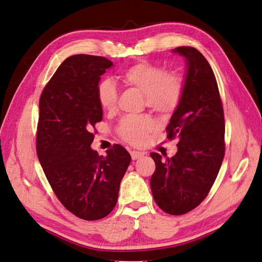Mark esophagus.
<instances>
[{"mask_svg":"<svg viewBox=\"0 0 262 262\" xmlns=\"http://www.w3.org/2000/svg\"><path fill=\"white\" fill-rule=\"evenodd\" d=\"M130 156H132V159H133V160H137V159H139V158L145 156V152H141V151L133 150V151H130Z\"/></svg>","mask_w":262,"mask_h":262,"instance_id":"obj_1","label":"esophagus"}]
</instances>
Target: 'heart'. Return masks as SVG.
Returning <instances> with one entry per match:
<instances>
[{
	"mask_svg": "<svg viewBox=\"0 0 262 262\" xmlns=\"http://www.w3.org/2000/svg\"><path fill=\"white\" fill-rule=\"evenodd\" d=\"M121 79L126 86L142 92L147 106L161 115L175 111L185 90L184 78L180 74L167 73L162 66L147 61L128 67L121 75ZM97 99L101 107L107 111L115 107L117 89L111 80L99 83ZM152 128L154 123L147 116H127L120 122L119 133L126 141L141 145Z\"/></svg>",
	"mask_w": 262,
	"mask_h": 262,
	"instance_id": "1",
	"label": "heart"
}]
</instances>
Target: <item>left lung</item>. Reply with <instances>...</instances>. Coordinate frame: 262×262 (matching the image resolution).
Returning a JSON list of instances; mask_svg holds the SVG:
<instances>
[{
	"instance_id": "obj_1",
	"label": "left lung",
	"mask_w": 262,
	"mask_h": 262,
	"mask_svg": "<svg viewBox=\"0 0 262 262\" xmlns=\"http://www.w3.org/2000/svg\"><path fill=\"white\" fill-rule=\"evenodd\" d=\"M173 53L186 62L185 90L166 132L179 138L172 158L150 154L156 163L150 186L164 212L181 215L204 200L216 179L224 158V114L215 76L197 49L179 47Z\"/></svg>"
}]
</instances>
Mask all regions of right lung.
Wrapping results in <instances>:
<instances>
[{
  "mask_svg": "<svg viewBox=\"0 0 262 262\" xmlns=\"http://www.w3.org/2000/svg\"><path fill=\"white\" fill-rule=\"evenodd\" d=\"M113 63L103 56L67 57L45 87L39 102L37 154L61 204L82 220L103 219L114 209L130 163L121 145L99 156L91 149L95 124L102 121L97 87Z\"/></svg>",
  "mask_w": 262,
  "mask_h": 262,
  "instance_id": "right-lung-1",
  "label": "right lung"
}]
</instances>
